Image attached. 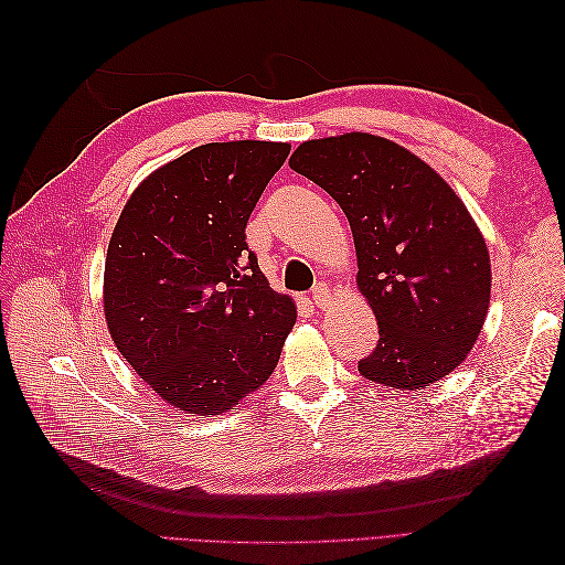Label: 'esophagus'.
Listing matches in <instances>:
<instances>
[{
	"label": "esophagus",
	"instance_id": "esophagus-1",
	"mask_svg": "<svg viewBox=\"0 0 565 565\" xmlns=\"http://www.w3.org/2000/svg\"><path fill=\"white\" fill-rule=\"evenodd\" d=\"M311 301L318 306V309H324L330 303V287L324 282H316L313 292H311Z\"/></svg>",
	"mask_w": 565,
	"mask_h": 565
}]
</instances>
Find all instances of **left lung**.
<instances>
[{"mask_svg":"<svg viewBox=\"0 0 565 565\" xmlns=\"http://www.w3.org/2000/svg\"><path fill=\"white\" fill-rule=\"evenodd\" d=\"M289 167L344 210L358 287L380 341L358 370L370 382L415 391L450 374L481 334L490 256L452 188L403 146L372 134L301 143Z\"/></svg>","mask_w":565,"mask_h":565,"instance_id":"8db88e82","label":"left lung"}]
</instances>
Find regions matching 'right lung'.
I'll return each mask as SVG.
<instances>
[{"instance_id":"add662e5","label":"right lung","mask_w":565,"mask_h":565,"mask_svg":"<svg viewBox=\"0 0 565 565\" xmlns=\"http://www.w3.org/2000/svg\"><path fill=\"white\" fill-rule=\"evenodd\" d=\"M287 143L193 148L152 172L113 231L104 309L117 351L188 415L228 413L276 370L297 320L245 228Z\"/></svg>"}]
</instances>
